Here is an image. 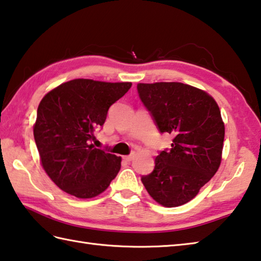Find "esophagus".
<instances>
[{"instance_id": "34e87169", "label": "esophagus", "mask_w": 261, "mask_h": 261, "mask_svg": "<svg viewBox=\"0 0 261 261\" xmlns=\"http://www.w3.org/2000/svg\"><path fill=\"white\" fill-rule=\"evenodd\" d=\"M134 156H135L134 153H130V154H128V155H125L124 159H125L126 161H132L133 159H134Z\"/></svg>"}]
</instances>
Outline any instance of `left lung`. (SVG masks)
I'll return each mask as SVG.
<instances>
[{"label": "left lung", "instance_id": "1", "mask_svg": "<svg viewBox=\"0 0 261 261\" xmlns=\"http://www.w3.org/2000/svg\"><path fill=\"white\" fill-rule=\"evenodd\" d=\"M139 96L156 128L175 137L159 151L154 169L142 183L156 202L178 207L207 184L222 161L224 122L216 101L204 91L183 83L137 84Z\"/></svg>", "mask_w": 261, "mask_h": 261}]
</instances>
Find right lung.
<instances>
[{
	"label": "right lung",
	"instance_id": "add662e5",
	"mask_svg": "<svg viewBox=\"0 0 261 261\" xmlns=\"http://www.w3.org/2000/svg\"><path fill=\"white\" fill-rule=\"evenodd\" d=\"M132 83L73 80L43 97L37 109L34 139L42 166L58 188L80 199L106 191L120 170V156L92 144L108 110Z\"/></svg>",
	"mask_w": 261,
	"mask_h": 261
}]
</instances>
